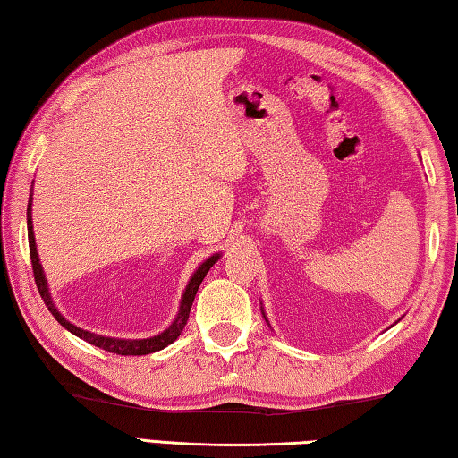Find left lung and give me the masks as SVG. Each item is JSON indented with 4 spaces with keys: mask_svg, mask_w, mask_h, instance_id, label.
<instances>
[{
    "mask_svg": "<svg viewBox=\"0 0 458 458\" xmlns=\"http://www.w3.org/2000/svg\"><path fill=\"white\" fill-rule=\"evenodd\" d=\"M260 311H262V315H265V309H262V307H260ZM265 319H267V315H265ZM267 323H268V319H267Z\"/></svg>",
    "mask_w": 458,
    "mask_h": 458,
    "instance_id": "obj_1",
    "label": "left lung"
}]
</instances>
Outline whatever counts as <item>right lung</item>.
<instances>
[{"label": "right lung", "instance_id": "right-lung-1", "mask_svg": "<svg viewBox=\"0 0 458 458\" xmlns=\"http://www.w3.org/2000/svg\"><path fill=\"white\" fill-rule=\"evenodd\" d=\"M28 242H30V259H32L36 286H38V291H40V297L44 299V303H46V307H48V311L54 315V319H56L64 329L74 333L76 337L89 341V344H92L95 347H100V350H106L111 353H117V355H147V353L164 350V347H167L169 344H174V341L182 335L185 323H188V319H190L191 303H193V299H196V293L199 289L201 281H204L208 270H210L216 265V262H218V259L222 257V254L216 252L196 268V273L191 275L190 283H188V286H185V291L182 294L180 311H177L174 323L169 325L165 331H161L159 335H153V337H147V339H119V337L98 335V333H90L87 329L76 327L74 323L66 321L64 317H62V313L56 309V305H54L52 294H50V289H48V283H46V276H44V268L40 265V257H38V250H36L34 224H32V196H30V201H28Z\"/></svg>", "mask_w": 458, "mask_h": 458}]
</instances>
